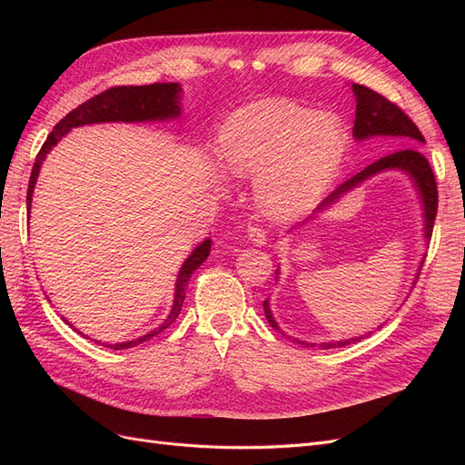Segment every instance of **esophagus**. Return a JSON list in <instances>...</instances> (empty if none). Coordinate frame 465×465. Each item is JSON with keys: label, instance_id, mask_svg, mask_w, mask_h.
<instances>
[{"label": "esophagus", "instance_id": "34e87169", "mask_svg": "<svg viewBox=\"0 0 465 465\" xmlns=\"http://www.w3.org/2000/svg\"><path fill=\"white\" fill-rule=\"evenodd\" d=\"M248 238L254 244L262 246V244H265V231L262 227H258V224H254V227L248 229Z\"/></svg>", "mask_w": 465, "mask_h": 465}]
</instances>
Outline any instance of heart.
Returning <instances> with one entry per match:
<instances>
[{
  "mask_svg": "<svg viewBox=\"0 0 465 465\" xmlns=\"http://www.w3.org/2000/svg\"><path fill=\"white\" fill-rule=\"evenodd\" d=\"M221 163L234 176H258L256 200L272 217L311 209L341 164L340 120L289 101L248 104L224 122Z\"/></svg>",
  "mask_w": 465,
  "mask_h": 465,
  "instance_id": "1",
  "label": "heart"
}]
</instances>
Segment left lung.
Segmentation results:
<instances>
[{
    "instance_id": "left-lung-1",
    "label": "left lung",
    "mask_w": 465,
    "mask_h": 465,
    "mask_svg": "<svg viewBox=\"0 0 465 465\" xmlns=\"http://www.w3.org/2000/svg\"><path fill=\"white\" fill-rule=\"evenodd\" d=\"M353 93L357 96L355 128H353V135L357 139H367L372 135H390V137H398L400 145L425 143V137L419 132L415 122L407 116L396 103H391L390 98H386L384 94H380L369 87L359 85V83H355L353 85ZM386 168H401V171L411 174V178L415 180V184L420 192V198H423V205H425V236L430 238L434 219H436V211H439V190H436L434 173H432L427 157L423 153H419L415 147H405L400 151H393V153L386 154V157L374 161L372 164L364 168V171L345 180L341 186H337L328 195V198L320 203L318 209H323L326 205L333 203L337 198H340V195H343L351 188L361 184L362 180H367L369 176H372L380 171H386ZM263 312H265L267 322H270V326L273 330H279L273 316H272L267 301H263ZM361 340L362 337H353V340H345V341H337V343H323L322 347H326V349L343 347V345L361 341ZM292 341H297L304 347H314V343H304L299 340H292Z\"/></svg>"
}]
</instances>
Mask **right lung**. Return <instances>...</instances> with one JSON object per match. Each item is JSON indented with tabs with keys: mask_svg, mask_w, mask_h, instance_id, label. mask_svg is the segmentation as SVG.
<instances>
[{
	"mask_svg": "<svg viewBox=\"0 0 465 465\" xmlns=\"http://www.w3.org/2000/svg\"><path fill=\"white\" fill-rule=\"evenodd\" d=\"M178 93H180L178 83H153V85H142V87H128V85L110 87L103 93L94 94L93 98H89L87 103L79 104L75 110L69 112V114H65L58 124L54 125V130L48 134L45 145L40 147V151L36 154V161L33 164V173H31V180H29V190H26V209H31L33 190L36 184L40 164H42V161H45L46 154L50 153V149L60 142L62 135H65L72 128H77V125H85V124L145 122V120L174 118L180 114ZM209 252H211V241L207 238L205 242H202L192 252L190 258L184 262V265H182V270L176 279V294H174L173 312L166 318L164 323H161L157 330H153L151 333L139 337V340H135V341L106 345V347L130 349V347L139 345L142 341H147L153 335H159L161 331H164L168 326H171V323L178 318L182 304H184L186 285H188L192 273L205 262Z\"/></svg>",
	"mask_w": 465,
	"mask_h": 465,
	"instance_id": "add662e5",
	"label": "right lung"
}]
</instances>
